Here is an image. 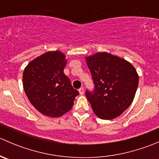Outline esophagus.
Here are the masks:
<instances>
[{"label": "esophagus", "mask_w": 159, "mask_h": 159, "mask_svg": "<svg viewBox=\"0 0 159 159\" xmlns=\"http://www.w3.org/2000/svg\"><path fill=\"white\" fill-rule=\"evenodd\" d=\"M78 91H79V93H80V94H84V88H80L79 89V90H78Z\"/></svg>", "instance_id": "esophagus-1"}]
</instances>
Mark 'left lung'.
Here are the masks:
<instances>
[{
    "instance_id": "left-lung-1",
    "label": "left lung",
    "mask_w": 159,
    "mask_h": 159,
    "mask_svg": "<svg viewBox=\"0 0 159 159\" xmlns=\"http://www.w3.org/2000/svg\"><path fill=\"white\" fill-rule=\"evenodd\" d=\"M94 90L86 97L98 118L110 120L121 115L130 106L137 91L139 75L125 59L99 52L86 57Z\"/></svg>"
}]
</instances>
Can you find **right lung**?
<instances>
[{
	"instance_id": "1",
	"label": "right lung",
	"mask_w": 159,
	"mask_h": 159,
	"mask_svg": "<svg viewBox=\"0 0 159 159\" xmlns=\"http://www.w3.org/2000/svg\"><path fill=\"white\" fill-rule=\"evenodd\" d=\"M67 61L61 51H48L30 61L23 73V86L30 103L46 116L57 118L71 109L79 94L64 74Z\"/></svg>"
}]
</instances>
